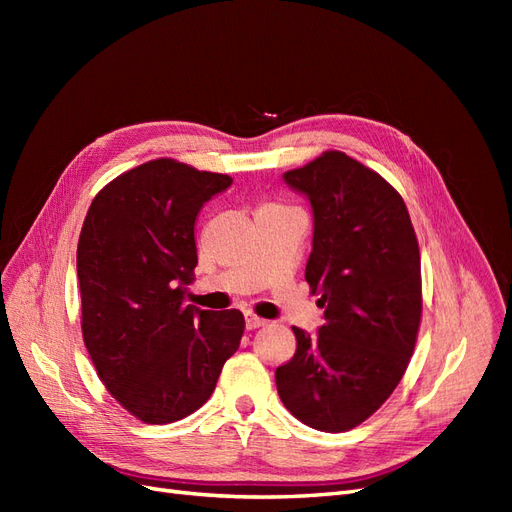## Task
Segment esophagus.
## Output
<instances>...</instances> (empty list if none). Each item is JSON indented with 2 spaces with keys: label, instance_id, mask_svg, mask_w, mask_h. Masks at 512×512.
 I'll use <instances>...</instances> for the list:
<instances>
[{
  "label": "esophagus",
  "instance_id": "1",
  "mask_svg": "<svg viewBox=\"0 0 512 512\" xmlns=\"http://www.w3.org/2000/svg\"><path fill=\"white\" fill-rule=\"evenodd\" d=\"M265 322L267 320H262V318H258V316H254V314H247L245 316V329H258V327H265Z\"/></svg>",
  "mask_w": 512,
  "mask_h": 512
}]
</instances>
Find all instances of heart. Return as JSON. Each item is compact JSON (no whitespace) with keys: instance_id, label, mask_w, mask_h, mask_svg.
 Segmentation results:
<instances>
[{"instance_id":"b5f03b06","label":"heart","mask_w":512,"mask_h":512,"mask_svg":"<svg viewBox=\"0 0 512 512\" xmlns=\"http://www.w3.org/2000/svg\"><path fill=\"white\" fill-rule=\"evenodd\" d=\"M260 209H262V211H282V209H288V207H284V205H280V203H269V205H262Z\"/></svg>"}]
</instances>
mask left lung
Returning a JSON list of instances; mask_svg holds the SVG:
<instances>
[{
	"label": "left lung",
	"instance_id": "8db88e82",
	"mask_svg": "<svg viewBox=\"0 0 512 512\" xmlns=\"http://www.w3.org/2000/svg\"><path fill=\"white\" fill-rule=\"evenodd\" d=\"M314 211L305 280L320 294L318 335L275 369L284 406L307 427L361 425L404 378L421 327V254L404 198L342 151L284 173Z\"/></svg>",
	"mask_w": 512,
	"mask_h": 512
}]
</instances>
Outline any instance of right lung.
Returning <instances> with one entry per match:
<instances>
[{
	"label": "right lung",
	"instance_id": "1",
	"mask_svg": "<svg viewBox=\"0 0 512 512\" xmlns=\"http://www.w3.org/2000/svg\"><path fill=\"white\" fill-rule=\"evenodd\" d=\"M228 175L160 158L91 200L76 250L81 329L104 386L138 421H181L211 397L237 352L239 309L185 305L198 265L194 224Z\"/></svg>",
	"mask_w": 512,
	"mask_h": 512
}]
</instances>
